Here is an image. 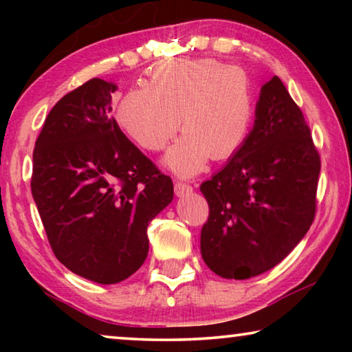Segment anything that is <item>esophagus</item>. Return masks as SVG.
Wrapping results in <instances>:
<instances>
[{
    "label": "esophagus",
    "mask_w": 352,
    "mask_h": 352,
    "mask_svg": "<svg viewBox=\"0 0 352 352\" xmlns=\"http://www.w3.org/2000/svg\"><path fill=\"white\" fill-rule=\"evenodd\" d=\"M192 192V186L187 184V182H182V181H175V194L177 197H182V195H187Z\"/></svg>",
    "instance_id": "esophagus-1"
}]
</instances>
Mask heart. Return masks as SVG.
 Returning a JSON list of instances; mask_svg holds the SVG:
<instances>
[{
	"label": "heart",
	"instance_id": "1",
	"mask_svg": "<svg viewBox=\"0 0 352 352\" xmlns=\"http://www.w3.org/2000/svg\"><path fill=\"white\" fill-rule=\"evenodd\" d=\"M254 99L248 75L214 59L166 60L153 69L147 88L128 91L118 102L123 133L147 152H158L179 128L165 165L194 176L206 162L228 160L247 141Z\"/></svg>",
	"mask_w": 352,
	"mask_h": 352
}]
</instances>
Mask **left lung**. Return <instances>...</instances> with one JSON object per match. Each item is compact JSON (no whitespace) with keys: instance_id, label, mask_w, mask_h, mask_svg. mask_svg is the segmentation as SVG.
Instances as JSON below:
<instances>
[{"instance_id":"1","label":"left lung","mask_w":352,"mask_h":352,"mask_svg":"<svg viewBox=\"0 0 352 352\" xmlns=\"http://www.w3.org/2000/svg\"><path fill=\"white\" fill-rule=\"evenodd\" d=\"M254 117L240 151L200 186L210 206L201 258L214 274L235 280L277 266L316 216L320 157L278 76L261 88Z\"/></svg>"}]
</instances>
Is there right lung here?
Returning a JSON list of instances; mask_svg holds the SVG:
<instances>
[{
	"label": "right lung",
	"mask_w": 352,
	"mask_h": 352,
	"mask_svg": "<svg viewBox=\"0 0 352 352\" xmlns=\"http://www.w3.org/2000/svg\"><path fill=\"white\" fill-rule=\"evenodd\" d=\"M117 85L93 78L57 102L35 142L32 195L56 258L102 285L133 276L147 226L171 204L173 181L124 136Z\"/></svg>",
	"instance_id": "obj_1"
}]
</instances>
